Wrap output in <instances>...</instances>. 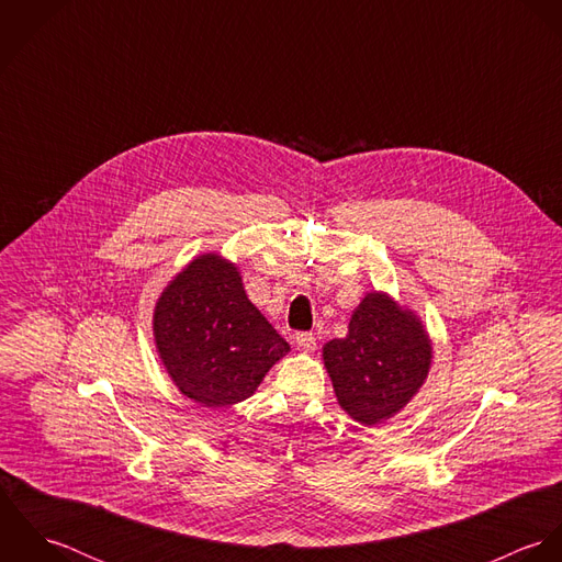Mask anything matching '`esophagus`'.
Here are the masks:
<instances>
[{
    "label": "esophagus",
    "mask_w": 562,
    "mask_h": 562,
    "mask_svg": "<svg viewBox=\"0 0 562 562\" xmlns=\"http://www.w3.org/2000/svg\"><path fill=\"white\" fill-rule=\"evenodd\" d=\"M294 344H296V348H299L301 352H305V355H310V352L316 350V337H314L312 333H299V335L294 337Z\"/></svg>",
    "instance_id": "1"
}]
</instances>
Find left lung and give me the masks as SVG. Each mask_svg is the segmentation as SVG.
I'll use <instances>...</instances> for the list:
<instances>
[{
    "instance_id": "1",
    "label": "left lung",
    "mask_w": 562,
    "mask_h": 562,
    "mask_svg": "<svg viewBox=\"0 0 562 562\" xmlns=\"http://www.w3.org/2000/svg\"><path fill=\"white\" fill-rule=\"evenodd\" d=\"M339 406L359 424H381L411 402L428 379L432 341L415 312L385 292H368L348 335L322 348Z\"/></svg>"
}]
</instances>
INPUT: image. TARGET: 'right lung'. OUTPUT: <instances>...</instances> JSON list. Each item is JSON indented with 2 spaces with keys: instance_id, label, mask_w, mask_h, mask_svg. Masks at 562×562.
Returning a JSON list of instances; mask_svg holds the SVG:
<instances>
[{
  "instance_id": "right-lung-1",
  "label": "right lung",
  "mask_w": 562,
  "mask_h": 562,
  "mask_svg": "<svg viewBox=\"0 0 562 562\" xmlns=\"http://www.w3.org/2000/svg\"><path fill=\"white\" fill-rule=\"evenodd\" d=\"M161 366L177 390L207 408L255 394L290 344L248 301L240 270L218 252L194 257L154 310Z\"/></svg>"
}]
</instances>
